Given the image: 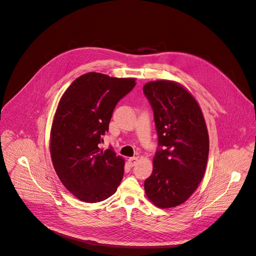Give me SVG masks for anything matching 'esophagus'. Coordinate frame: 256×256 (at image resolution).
Returning a JSON list of instances; mask_svg holds the SVG:
<instances>
[{"label":"esophagus","mask_w":256,"mask_h":256,"mask_svg":"<svg viewBox=\"0 0 256 256\" xmlns=\"http://www.w3.org/2000/svg\"><path fill=\"white\" fill-rule=\"evenodd\" d=\"M138 157H130V159H128V164H130V166H134L136 164H138Z\"/></svg>","instance_id":"obj_1"}]
</instances>
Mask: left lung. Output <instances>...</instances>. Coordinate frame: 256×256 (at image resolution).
Here are the masks:
<instances>
[{"label":"left lung","mask_w":256,"mask_h":256,"mask_svg":"<svg viewBox=\"0 0 256 256\" xmlns=\"http://www.w3.org/2000/svg\"><path fill=\"white\" fill-rule=\"evenodd\" d=\"M143 90L161 147L144 182L145 193L159 208L176 207L190 198L203 178L209 153L205 120L194 96L176 82H149Z\"/></svg>","instance_id":"8db88e82"}]
</instances>
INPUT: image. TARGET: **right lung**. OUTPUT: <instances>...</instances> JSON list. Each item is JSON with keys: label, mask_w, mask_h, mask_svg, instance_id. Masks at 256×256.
Masks as SVG:
<instances>
[{"label": "right lung", "mask_w": 256, "mask_h": 256, "mask_svg": "<svg viewBox=\"0 0 256 256\" xmlns=\"http://www.w3.org/2000/svg\"><path fill=\"white\" fill-rule=\"evenodd\" d=\"M134 82L84 74L67 88L58 103L50 132L52 164L64 187L80 201H103L120 184L124 159L99 144L116 104Z\"/></svg>", "instance_id": "1"}]
</instances>
